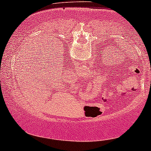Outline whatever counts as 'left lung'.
I'll use <instances>...</instances> for the list:
<instances>
[{
	"instance_id": "1",
	"label": "left lung",
	"mask_w": 151,
	"mask_h": 151,
	"mask_svg": "<svg viewBox=\"0 0 151 151\" xmlns=\"http://www.w3.org/2000/svg\"><path fill=\"white\" fill-rule=\"evenodd\" d=\"M110 45H111V44H109V42H103V43L102 42L101 43L102 46H101V48H100V50H101V48H102V50H103L104 48H105V47L109 48ZM103 45L104 46V47L103 46ZM111 46H112V45H111ZM111 47H112V46H111ZM101 57H101V60H100V61L99 60V62L98 65L96 66L97 71H100V72H106V71H109V69H110V68L113 67V65H115V64H117V63H115V65H113L112 63H115L114 61H111V60L110 61V60L106 59L105 57H103V56H101ZM127 61H128V60H127ZM123 62H124V63L123 64L122 63V66L119 65V67H122L121 69H120V70L122 71L121 73H122V72L126 73V71H129V70L128 69V65H127V63H126H126H128V62H127V61L126 62H126L123 61ZM117 67H118V68H119V66H118V65H117ZM97 68H98V69H97ZM97 71H96V72H97ZM118 71H119V69H118ZM130 72H131V71H130Z\"/></svg>"
}]
</instances>
